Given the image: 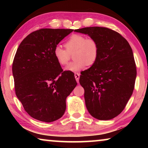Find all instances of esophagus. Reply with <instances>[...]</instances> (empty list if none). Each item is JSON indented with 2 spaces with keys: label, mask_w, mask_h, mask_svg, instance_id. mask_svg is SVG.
Listing matches in <instances>:
<instances>
[{
  "label": "esophagus",
  "mask_w": 148,
  "mask_h": 148,
  "mask_svg": "<svg viewBox=\"0 0 148 148\" xmlns=\"http://www.w3.org/2000/svg\"><path fill=\"white\" fill-rule=\"evenodd\" d=\"M74 77H75V78H76V82H77V83H78V82H79V74H78V73H74Z\"/></svg>",
  "instance_id": "esophagus-1"
}]
</instances>
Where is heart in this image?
<instances>
[{"instance_id":"heart-1","label":"heart","mask_w":148,"mask_h":148,"mask_svg":"<svg viewBox=\"0 0 148 148\" xmlns=\"http://www.w3.org/2000/svg\"><path fill=\"white\" fill-rule=\"evenodd\" d=\"M66 49L60 46L55 47L53 53L60 64L68 63L71 54H73L74 61L71 62L64 68V71L79 72L87 66H92L96 62L99 54V47L95 39L82 34H74L65 42Z\"/></svg>"}]
</instances>
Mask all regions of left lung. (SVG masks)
<instances>
[{"mask_svg": "<svg viewBox=\"0 0 148 148\" xmlns=\"http://www.w3.org/2000/svg\"><path fill=\"white\" fill-rule=\"evenodd\" d=\"M74 32L87 34L99 47L96 62L79 77L87 109L97 119H113L123 110L134 90L136 68L131 47L118 32L106 27Z\"/></svg>", "mask_w": 148, "mask_h": 148, "instance_id": "1", "label": "left lung"}]
</instances>
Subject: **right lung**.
Returning <instances> with one entry per match:
<instances>
[{"instance_id":"obj_1","label":"right lung","mask_w":148,"mask_h":148,"mask_svg":"<svg viewBox=\"0 0 148 148\" xmlns=\"http://www.w3.org/2000/svg\"><path fill=\"white\" fill-rule=\"evenodd\" d=\"M73 29H42L19 46L12 73L16 96L34 119L52 122L63 116L66 97L76 86L73 72L64 71L54 56L55 47Z\"/></svg>"}]
</instances>
